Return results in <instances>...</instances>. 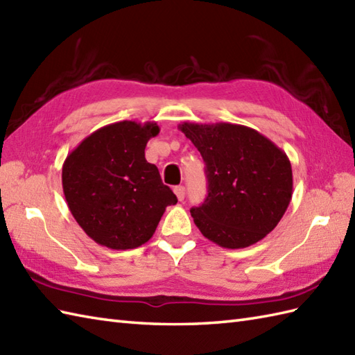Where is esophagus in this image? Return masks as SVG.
<instances>
[{
	"mask_svg": "<svg viewBox=\"0 0 355 355\" xmlns=\"http://www.w3.org/2000/svg\"><path fill=\"white\" fill-rule=\"evenodd\" d=\"M174 193L177 195V198H178L180 201H183V200H184L186 191H184V187H183V186H175V187H174Z\"/></svg>",
	"mask_w": 355,
	"mask_h": 355,
	"instance_id": "esophagus-1",
	"label": "esophagus"
}]
</instances>
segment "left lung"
<instances>
[{"mask_svg":"<svg viewBox=\"0 0 355 355\" xmlns=\"http://www.w3.org/2000/svg\"><path fill=\"white\" fill-rule=\"evenodd\" d=\"M178 128L201 153L209 195L191 210L204 237L239 250L269 234L289 207L292 164L257 130L239 123L183 122Z\"/></svg>","mask_w":355,"mask_h":355,"instance_id":"1","label":"left lung"}]
</instances>
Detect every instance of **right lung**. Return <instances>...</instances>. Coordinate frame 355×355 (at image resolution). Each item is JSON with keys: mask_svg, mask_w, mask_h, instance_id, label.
<instances>
[{"mask_svg": "<svg viewBox=\"0 0 355 355\" xmlns=\"http://www.w3.org/2000/svg\"><path fill=\"white\" fill-rule=\"evenodd\" d=\"M157 122L121 121L94 131L66 157L62 186L77 224L98 245L133 250L153 237L177 196L145 159Z\"/></svg>", "mask_w": 355, "mask_h": 355, "instance_id": "obj_1", "label": "right lung"}]
</instances>
